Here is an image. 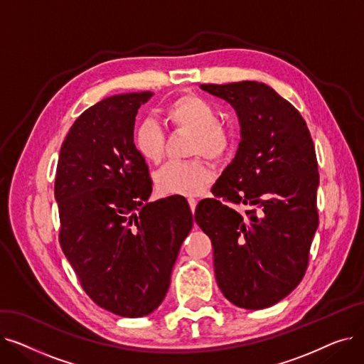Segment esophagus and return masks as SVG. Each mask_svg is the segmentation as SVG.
Here are the masks:
<instances>
[{
	"label": "esophagus",
	"instance_id": "34e87169",
	"mask_svg": "<svg viewBox=\"0 0 364 364\" xmlns=\"http://www.w3.org/2000/svg\"><path fill=\"white\" fill-rule=\"evenodd\" d=\"M187 202H188V206H190V209H192V213L195 214V209H196V205H198L196 199H193V198H188V199H187Z\"/></svg>",
	"mask_w": 364,
	"mask_h": 364
}]
</instances>
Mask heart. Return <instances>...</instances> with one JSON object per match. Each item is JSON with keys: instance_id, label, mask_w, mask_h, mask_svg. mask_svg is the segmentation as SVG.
<instances>
[{"instance_id": "obj_1", "label": "heart", "mask_w": 364, "mask_h": 364, "mask_svg": "<svg viewBox=\"0 0 364 364\" xmlns=\"http://www.w3.org/2000/svg\"><path fill=\"white\" fill-rule=\"evenodd\" d=\"M172 125L193 132L192 153L220 161L232 150L233 139L220 125L215 107L195 94H186L166 107ZM134 146L150 162H159L165 151V131L153 118L143 119L134 131ZM213 172L202 161H174L164 165L155 176L156 187L164 195L198 196L211 183Z\"/></svg>"}]
</instances>
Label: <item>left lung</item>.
Here are the masks:
<instances>
[{"instance_id": "obj_1", "label": "left lung", "mask_w": 364, "mask_h": 364, "mask_svg": "<svg viewBox=\"0 0 364 364\" xmlns=\"http://www.w3.org/2000/svg\"><path fill=\"white\" fill-rule=\"evenodd\" d=\"M239 118L240 143L195 221L214 247L218 288L246 310L272 307L304 277L318 225L314 144L299 112L257 81L203 84ZM228 203L250 205L240 215Z\"/></svg>"}]
</instances>
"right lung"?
Here are the masks:
<instances>
[{"instance_id": "obj_1", "label": "right lung", "mask_w": 364, "mask_h": 364, "mask_svg": "<svg viewBox=\"0 0 364 364\" xmlns=\"http://www.w3.org/2000/svg\"><path fill=\"white\" fill-rule=\"evenodd\" d=\"M151 95L117 94L87 109L62 144L54 184L60 246L82 289L131 318L159 307L193 225L183 196L147 203L151 181L134 124Z\"/></svg>"}]
</instances>
